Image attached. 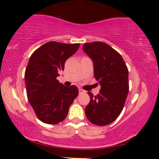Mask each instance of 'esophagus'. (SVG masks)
<instances>
[{"mask_svg": "<svg viewBox=\"0 0 159 159\" xmlns=\"http://www.w3.org/2000/svg\"><path fill=\"white\" fill-rule=\"evenodd\" d=\"M78 91H79V93H84L85 92L84 90H82V89H81V88H80L79 90H78Z\"/></svg>", "mask_w": 159, "mask_h": 159, "instance_id": "esophagus-1", "label": "esophagus"}]
</instances>
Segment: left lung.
Listing matches in <instances>:
<instances>
[{
	"label": "left lung",
	"mask_w": 159,
	"mask_h": 159,
	"mask_svg": "<svg viewBox=\"0 0 159 159\" xmlns=\"http://www.w3.org/2000/svg\"><path fill=\"white\" fill-rule=\"evenodd\" d=\"M83 51L93 61L94 77L101 86L96 96L88 92L90 101L85 114L95 125H108L123 111L129 93V71L122 56L106 43H85Z\"/></svg>",
	"instance_id": "1"
}]
</instances>
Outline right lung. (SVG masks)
<instances>
[{"label": "right lung", "instance_id": "right-lung-1", "mask_svg": "<svg viewBox=\"0 0 159 159\" xmlns=\"http://www.w3.org/2000/svg\"><path fill=\"white\" fill-rule=\"evenodd\" d=\"M79 43L48 42L32 54L25 70L27 96L37 117L47 124H57L66 117L78 94L76 86L66 87L57 77L65 62L78 51Z\"/></svg>", "mask_w": 159, "mask_h": 159}]
</instances>
